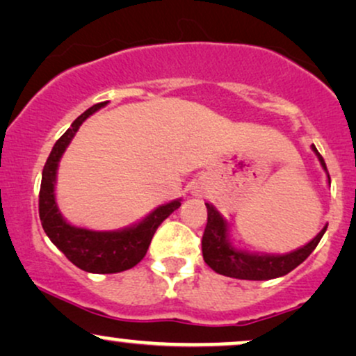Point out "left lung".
<instances>
[{
  "mask_svg": "<svg viewBox=\"0 0 356 356\" xmlns=\"http://www.w3.org/2000/svg\"><path fill=\"white\" fill-rule=\"evenodd\" d=\"M312 149L318 156L322 168L327 170L325 161H323L321 152L316 149V146H312ZM328 182H330V175H328ZM205 205L207 225L204 236H202V253H204L205 263L215 273L223 274V276L228 277L248 279V281H266V279L284 276V274L291 273L292 269H296L300 263H304L309 258L327 230V227H323V230L312 241L307 243L302 248L292 251L289 254H250L233 248L227 238V222L220 217V213L213 207L209 204Z\"/></svg>",
  "mask_w": 356,
  "mask_h": 356,
  "instance_id": "obj_1",
  "label": "left lung"
}]
</instances>
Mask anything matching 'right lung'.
Here are the masks:
<instances>
[{
  "label": "right lung",
  "mask_w": 356,
  "mask_h": 356,
  "mask_svg": "<svg viewBox=\"0 0 356 356\" xmlns=\"http://www.w3.org/2000/svg\"><path fill=\"white\" fill-rule=\"evenodd\" d=\"M105 105L106 102H102L88 108L57 139L47 157V163L44 165L39 191V218L44 232L47 233L54 245L67 256L70 263H74L83 271L97 274L121 273L136 266L146 256L157 227L174 210L181 207L179 200L170 202L168 205L156 209L149 217H146L136 227L126 228L121 232H92L85 230V228H75L60 217L56 199H54V184H56L58 161L74 134L77 133L80 124Z\"/></svg>",
  "instance_id": "obj_1"
}]
</instances>
